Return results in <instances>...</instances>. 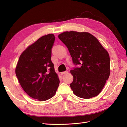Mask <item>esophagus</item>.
<instances>
[{"label": "esophagus", "mask_w": 127, "mask_h": 127, "mask_svg": "<svg viewBox=\"0 0 127 127\" xmlns=\"http://www.w3.org/2000/svg\"><path fill=\"white\" fill-rule=\"evenodd\" d=\"M67 72H68V71H67L62 72H61V75H63V74H66Z\"/></svg>", "instance_id": "esophagus-1"}]
</instances>
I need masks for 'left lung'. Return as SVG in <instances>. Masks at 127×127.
<instances>
[{
  "mask_svg": "<svg viewBox=\"0 0 127 127\" xmlns=\"http://www.w3.org/2000/svg\"><path fill=\"white\" fill-rule=\"evenodd\" d=\"M65 45L75 65L71 70L70 87L76 96L90 99L98 95L110 74V57L98 40L88 32H65L58 35Z\"/></svg>",
  "mask_w": 127,
  "mask_h": 127,
  "instance_id": "obj_1",
  "label": "left lung"
}]
</instances>
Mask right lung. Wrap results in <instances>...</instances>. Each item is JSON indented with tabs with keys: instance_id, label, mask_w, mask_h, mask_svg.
I'll list each match as a JSON object with an SVG mask.
<instances>
[{
	"instance_id": "right-lung-1",
	"label": "right lung",
	"mask_w": 127,
	"mask_h": 127,
	"mask_svg": "<svg viewBox=\"0 0 127 127\" xmlns=\"http://www.w3.org/2000/svg\"><path fill=\"white\" fill-rule=\"evenodd\" d=\"M55 40L53 34L40 37L23 51L16 67V76L23 90L39 101L55 95L60 82L51 61Z\"/></svg>"
}]
</instances>
